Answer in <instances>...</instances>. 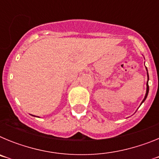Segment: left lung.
I'll list each match as a JSON object with an SVG mask.
<instances>
[{"mask_svg":"<svg viewBox=\"0 0 159 159\" xmlns=\"http://www.w3.org/2000/svg\"><path fill=\"white\" fill-rule=\"evenodd\" d=\"M147 68V67H146ZM147 92H146V95H145V97H144V99H143V100L142 101V103H143L144 101L146 100V99H147V95H148V92H149V85H148V80H149V75H148V71H147ZM141 103V104H142Z\"/></svg>","mask_w":159,"mask_h":159,"instance_id":"1","label":"left lung"}]
</instances>
